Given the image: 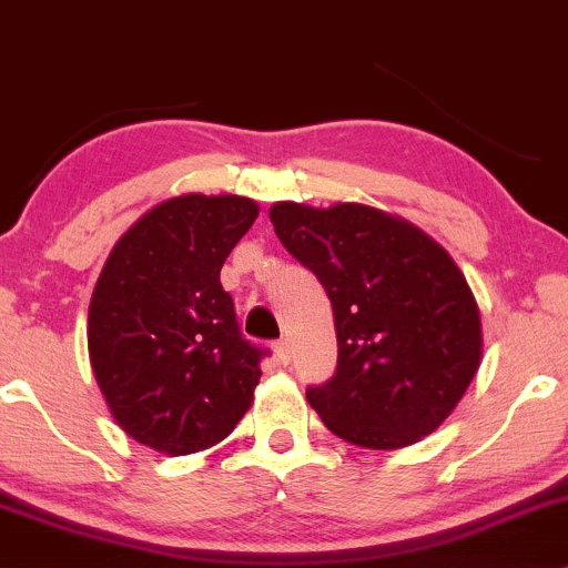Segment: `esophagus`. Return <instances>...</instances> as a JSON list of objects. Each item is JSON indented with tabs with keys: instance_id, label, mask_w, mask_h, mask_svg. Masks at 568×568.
Returning a JSON list of instances; mask_svg holds the SVG:
<instances>
[{
	"instance_id": "34e87169",
	"label": "esophagus",
	"mask_w": 568,
	"mask_h": 568,
	"mask_svg": "<svg viewBox=\"0 0 568 568\" xmlns=\"http://www.w3.org/2000/svg\"><path fill=\"white\" fill-rule=\"evenodd\" d=\"M275 357H277V363L288 366V363H291V342H288V338H280V342H275Z\"/></svg>"
}]
</instances>
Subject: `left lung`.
<instances>
[{
  "label": "left lung",
  "instance_id": "obj_1",
  "mask_svg": "<svg viewBox=\"0 0 568 568\" xmlns=\"http://www.w3.org/2000/svg\"><path fill=\"white\" fill-rule=\"evenodd\" d=\"M270 219L334 310L336 374L306 389L325 427L376 452L435 433L484 355L478 302L446 247L361 202H275Z\"/></svg>",
  "mask_w": 568,
  "mask_h": 568
}]
</instances>
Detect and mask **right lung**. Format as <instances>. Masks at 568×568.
Returning <instances> with one entry per match:
<instances>
[{
  "mask_svg": "<svg viewBox=\"0 0 568 568\" xmlns=\"http://www.w3.org/2000/svg\"><path fill=\"white\" fill-rule=\"evenodd\" d=\"M258 205L240 194H179L116 240L88 310V352L109 414L168 456L216 446L262 379L221 266Z\"/></svg>",
  "mask_w": 568,
  "mask_h": 568,
  "instance_id": "right-lung-1",
  "label": "right lung"
}]
</instances>
